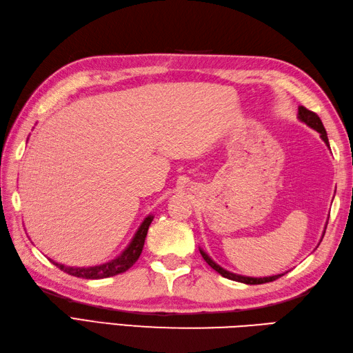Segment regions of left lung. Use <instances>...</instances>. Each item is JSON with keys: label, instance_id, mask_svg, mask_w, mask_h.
I'll use <instances>...</instances> for the list:
<instances>
[{"label": "left lung", "instance_id": "1", "mask_svg": "<svg viewBox=\"0 0 353 353\" xmlns=\"http://www.w3.org/2000/svg\"><path fill=\"white\" fill-rule=\"evenodd\" d=\"M299 119L301 122H305L306 125H309L310 128H314L315 131H319L320 137L324 141V143H326L327 147H329L327 133H326V130H324V127H323V122H321V119L319 117V114H315L314 112H310V110H307L306 107H299ZM200 254H202V257H203V260L206 261V263H208L214 269V271H217L220 275H222V277L234 280V281L245 283V285H261V283L274 281V280L280 279L281 275H285V274H279V275H272V277H260V279L259 277H246V275H239V274H234V272L226 271V269H223L222 266H219L216 261H214L205 251L200 250Z\"/></svg>", "mask_w": 353, "mask_h": 353}]
</instances>
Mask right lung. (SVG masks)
Returning a JSON list of instances; mask_svg holds the SVG:
<instances>
[{"label":"right lung","instance_id":"obj_1","mask_svg":"<svg viewBox=\"0 0 353 353\" xmlns=\"http://www.w3.org/2000/svg\"><path fill=\"white\" fill-rule=\"evenodd\" d=\"M151 222H153V216L145 217V220L139 226V230L136 231L133 240L130 241V245L123 250V252L121 255H117V257L113 259L112 261H107V263H102L98 266H90V268H76V266L61 265L53 260L50 261L53 265H57L61 271H64L67 274L73 275V277H79V279L98 280V279H107V277H113V275H117V274H122L133 266L137 261V259H139Z\"/></svg>","mask_w":353,"mask_h":353}]
</instances>
